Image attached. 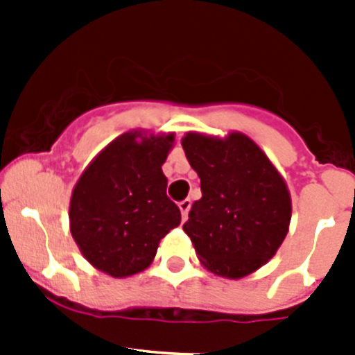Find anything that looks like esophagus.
<instances>
[{"label": "esophagus", "instance_id": "obj_1", "mask_svg": "<svg viewBox=\"0 0 355 355\" xmlns=\"http://www.w3.org/2000/svg\"><path fill=\"white\" fill-rule=\"evenodd\" d=\"M178 208H180V214H182V219H188L189 208H191V200H189V199L180 200V202H178Z\"/></svg>", "mask_w": 355, "mask_h": 355}]
</instances>
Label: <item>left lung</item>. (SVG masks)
Segmentation results:
<instances>
[{"instance_id": "left-lung-1", "label": "left lung", "mask_w": 355, "mask_h": 355, "mask_svg": "<svg viewBox=\"0 0 355 355\" xmlns=\"http://www.w3.org/2000/svg\"><path fill=\"white\" fill-rule=\"evenodd\" d=\"M182 147L202 191L184 232L208 270L227 278L250 275L287 236L291 197L284 178L245 134L219 139L188 132Z\"/></svg>"}]
</instances>
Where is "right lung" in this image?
I'll list each match as a JSON object with an SVG mask.
<instances>
[{"instance_id": "add662e5", "label": "right lung", "mask_w": 355, "mask_h": 355, "mask_svg": "<svg viewBox=\"0 0 355 355\" xmlns=\"http://www.w3.org/2000/svg\"><path fill=\"white\" fill-rule=\"evenodd\" d=\"M173 139V134L125 132L80 175L69 202V227L96 269L114 278L147 269L162 237L180 225L162 173Z\"/></svg>"}]
</instances>
